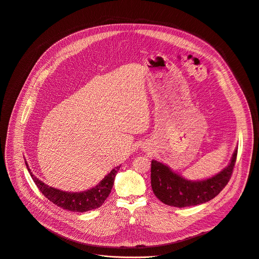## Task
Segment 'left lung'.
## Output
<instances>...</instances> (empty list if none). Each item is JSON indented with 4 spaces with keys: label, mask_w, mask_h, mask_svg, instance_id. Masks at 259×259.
Instances as JSON below:
<instances>
[{
    "label": "left lung",
    "mask_w": 259,
    "mask_h": 259,
    "mask_svg": "<svg viewBox=\"0 0 259 259\" xmlns=\"http://www.w3.org/2000/svg\"><path fill=\"white\" fill-rule=\"evenodd\" d=\"M237 155L238 148L234 150L225 168L213 177L198 181L187 180L164 163L152 160V190L163 203L177 207L192 206L209 201L216 197L229 182Z\"/></svg>",
    "instance_id": "1"
}]
</instances>
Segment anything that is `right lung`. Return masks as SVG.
Listing matches in <instances>:
<instances>
[{
	"instance_id": "add662e5",
	"label": "right lung",
	"mask_w": 259,
	"mask_h": 259,
	"mask_svg": "<svg viewBox=\"0 0 259 259\" xmlns=\"http://www.w3.org/2000/svg\"><path fill=\"white\" fill-rule=\"evenodd\" d=\"M25 162L28 171L30 172L34 183L37 185L38 189L46 198L64 209L76 211V213H83V211L100 207L105 199L108 197L113 186L114 178L117 174V170L120 169V166L114 167L95 187L91 188L89 190L80 192H69L57 189V188L51 187L40 181L37 177L33 175L26 160Z\"/></svg>"
}]
</instances>
